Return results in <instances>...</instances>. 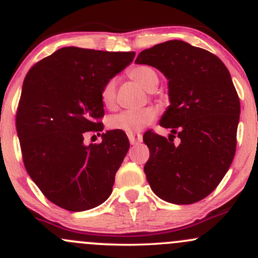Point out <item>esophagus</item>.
<instances>
[{
  "instance_id": "34e87169",
  "label": "esophagus",
  "mask_w": 258,
  "mask_h": 258,
  "mask_svg": "<svg viewBox=\"0 0 258 258\" xmlns=\"http://www.w3.org/2000/svg\"><path fill=\"white\" fill-rule=\"evenodd\" d=\"M128 140L131 144H138L142 142V135L140 134H128Z\"/></svg>"
}]
</instances>
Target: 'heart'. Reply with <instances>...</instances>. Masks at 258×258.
<instances>
[{"label": "heart", "instance_id": "obj_1", "mask_svg": "<svg viewBox=\"0 0 258 258\" xmlns=\"http://www.w3.org/2000/svg\"><path fill=\"white\" fill-rule=\"evenodd\" d=\"M128 77L148 92L154 90L159 83V76H158L157 71L151 66H146V64L132 67L128 71ZM115 93L116 83L114 79H110L104 84L100 93L101 101L106 107H112L115 105ZM155 116H157V112L153 107L124 110V111L118 112L110 117L109 127L116 131H122L124 134H136V132L142 131L144 127L153 122Z\"/></svg>", "mask_w": 258, "mask_h": 258}]
</instances>
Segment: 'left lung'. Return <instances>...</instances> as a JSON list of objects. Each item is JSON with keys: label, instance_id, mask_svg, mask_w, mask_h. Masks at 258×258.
Segmentation results:
<instances>
[{"label": "left lung", "instance_id": "8db88e82", "mask_svg": "<svg viewBox=\"0 0 258 258\" xmlns=\"http://www.w3.org/2000/svg\"><path fill=\"white\" fill-rule=\"evenodd\" d=\"M135 62L155 67L169 81L170 105L159 123L171 134L144 135L151 153L147 180L166 202H198L214 191L234 159L240 100L230 73L216 55L182 40L154 45Z\"/></svg>", "mask_w": 258, "mask_h": 258}]
</instances>
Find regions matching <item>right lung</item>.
Listing matches in <instances>:
<instances>
[{
  "label": "right lung",
  "instance_id": "add662e5",
  "mask_svg": "<svg viewBox=\"0 0 258 258\" xmlns=\"http://www.w3.org/2000/svg\"><path fill=\"white\" fill-rule=\"evenodd\" d=\"M135 55L62 47L25 76L16 118L24 165L58 207L87 211L111 195L128 138L112 130L101 135V143L87 146L84 134L103 131L98 121L104 116L101 89Z\"/></svg>",
  "mask_w": 258,
  "mask_h": 258
}]
</instances>
